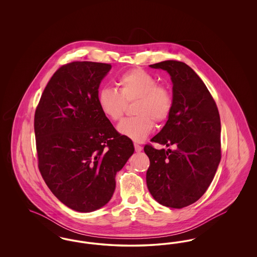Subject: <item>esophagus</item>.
Segmentation results:
<instances>
[{"label":"esophagus","instance_id":"obj_1","mask_svg":"<svg viewBox=\"0 0 257 257\" xmlns=\"http://www.w3.org/2000/svg\"><path fill=\"white\" fill-rule=\"evenodd\" d=\"M134 147L136 152H141V151L143 150V147H141V146H139V145H137V144H135Z\"/></svg>","mask_w":257,"mask_h":257}]
</instances>
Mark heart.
Returning <instances> with one entry per match:
<instances>
[{"label":"heart","mask_w":257,"mask_h":257,"mask_svg":"<svg viewBox=\"0 0 257 257\" xmlns=\"http://www.w3.org/2000/svg\"><path fill=\"white\" fill-rule=\"evenodd\" d=\"M117 90L103 87L99 90L97 102L102 113L111 121L121 119L126 102L137 100L134 117L126 118L118 124L120 134L141 143L151 133L154 121L164 122L173 108L171 91L146 70L135 68L121 74L117 80Z\"/></svg>","instance_id":"b5f03b06"}]
</instances>
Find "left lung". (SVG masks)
<instances>
[{"label": "left lung", "mask_w": 257, "mask_h": 257, "mask_svg": "<svg viewBox=\"0 0 257 257\" xmlns=\"http://www.w3.org/2000/svg\"><path fill=\"white\" fill-rule=\"evenodd\" d=\"M166 70L172 82L173 108L151 142L175 149L147 145L150 161L148 191L160 204L186 207L206 192L220 161V119L217 105L198 75L186 63L161 61L149 65Z\"/></svg>", "instance_id": "8db88e82"}]
</instances>
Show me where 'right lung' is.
Wrapping results in <instances>:
<instances>
[{"instance_id":"add662e5","label":"right lung","mask_w":257,"mask_h":257,"mask_svg":"<svg viewBox=\"0 0 257 257\" xmlns=\"http://www.w3.org/2000/svg\"><path fill=\"white\" fill-rule=\"evenodd\" d=\"M111 65L74 61L45 87L35 114L38 168L51 192L75 211L88 213L110 201L115 175L134 153L102 113L98 88Z\"/></svg>"}]
</instances>
